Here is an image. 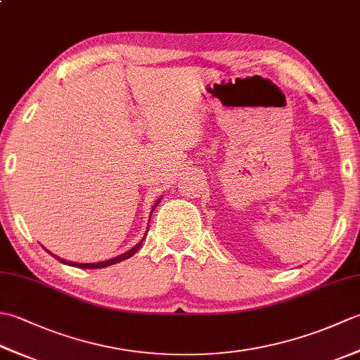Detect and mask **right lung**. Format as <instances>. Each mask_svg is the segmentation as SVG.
I'll return each instance as SVG.
<instances>
[{
  "label": "right lung",
  "mask_w": 360,
  "mask_h": 360,
  "mask_svg": "<svg viewBox=\"0 0 360 360\" xmlns=\"http://www.w3.org/2000/svg\"><path fill=\"white\" fill-rule=\"evenodd\" d=\"M160 201V200H159ZM159 201H156V204H155V207L151 209V213H153V210L156 209V205L159 204ZM145 236H147V233H145ZM142 241L143 240H141L139 243L136 244V246L133 248V249H129V250H127L125 254H122V255H119V257H114V258H111V259H106V262H98V263H72V262H66V259H63V258H60V257H56L60 263H65V264H70V266H75V267H80V269H101V267H106V266H111V264H116V263H119V262H124V259H127V258H129V257H133L137 250H139V248L142 246ZM49 252V250H48ZM51 254V252H49Z\"/></svg>",
  "instance_id": "right-lung-1"
}]
</instances>
